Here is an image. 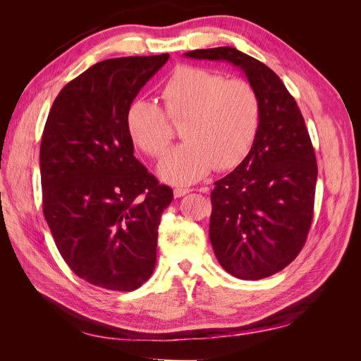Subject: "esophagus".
I'll list each match as a JSON object with an SVG mask.
<instances>
[{"mask_svg":"<svg viewBox=\"0 0 361 361\" xmlns=\"http://www.w3.org/2000/svg\"><path fill=\"white\" fill-rule=\"evenodd\" d=\"M192 190H190V188H174L173 194H174V197H183V195H187Z\"/></svg>","mask_w":361,"mask_h":361,"instance_id":"obj_1","label":"esophagus"}]
</instances>
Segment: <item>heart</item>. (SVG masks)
<instances>
[{
	"label": "heart",
	"mask_w": 361,
	"mask_h": 361,
	"mask_svg": "<svg viewBox=\"0 0 361 361\" xmlns=\"http://www.w3.org/2000/svg\"><path fill=\"white\" fill-rule=\"evenodd\" d=\"M161 108L143 97L129 104L125 123L129 138L150 157H161L180 123L185 143L164 158L162 180L190 185L214 167L239 166L253 147L262 118L257 90L245 80H226L221 73L197 66H178L161 87Z\"/></svg>",
	"instance_id": "1"
}]
</instances>
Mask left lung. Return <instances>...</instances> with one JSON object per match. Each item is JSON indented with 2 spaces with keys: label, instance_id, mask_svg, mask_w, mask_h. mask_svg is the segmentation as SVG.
<instances>
[{
  "label": "left lung",
  "instance_id": "obj_1",
  "mask_svg": "<svg viewBox=\"0 0 361 361\" xmlns=\"http://www.w3.org/2000/svg\"><path fill=\"white\" fill-rule=\"evenodd\" d=\"M183 56L232 63L259 93L256 141L244 161L215 182L209 238L228 274L269 277L298 256L313 220L318 166L309 130L297 102L267 64L231 47Z\"/></svg>",
  "mask_w": 361,
  "mask_h": 361
}]
</instances>
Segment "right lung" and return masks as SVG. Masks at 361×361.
<instances>
[{"mask_svg": "<svg viewBox=\"0 0 361 361\" xmlns=\"http://www.w3.org/2000/svg\"><path fill=\"white\" fill-rule=\"evenodd\" d=\"M169 57L93 64L63 87L43 129V215L69 268L101 289L135 290L157 264L173 191L134 157L125 116Z\"/></svg>", "mask_w": 361, "mask_h": 361, "instance_id": "add662e5", "label": "right lung"}]
</instances>
